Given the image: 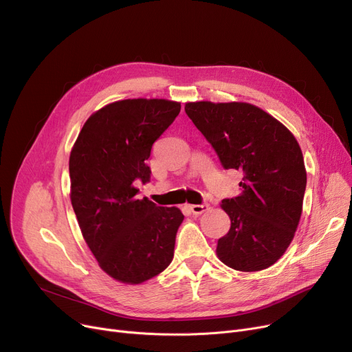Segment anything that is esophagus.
Wrapping results in <instances>:
<instances>
[{"label":"esophagus","instance_id":"34e87169","mask_svg":"<svg viewBox=\"0 0 352 352\" xmlns=\"http://www.w3.org/2000/svg\"><path fill=\"white\" fill-rule=\"evenodd\" d=\"M190 210L194 215H201L210 210V206L208 204H194V206H190Z\"/></svg>","mask_w":352,"mask_h":352}]
</instances>
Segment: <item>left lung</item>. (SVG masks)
I'll return each instance as SVG.
<instances>
[{
	"label": "left lung",
	"mask_w": 352,
	"mask_h": 352,
	"mask_svg": "<svg viewBox=\"0 0 352 352\" xmlns=\"http://www.w3.org/2000/svg\"><path fill=\"white\" fill-rule=\"evenodd\" d=\"M186 113L226 170L244 174L241 194L221 207L231 218L217 254L236 271H261L281 258L297 231L307 187L301 148L288 129L247 102H188Z\"/></svg>",
	"instance_id": "8db88e82"
}]
</instances>
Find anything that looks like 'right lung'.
<instances>
[{"mask_svg": "<svg viewBox=\"0 0 352 352\" xmlns=\"http://www.w3.org/2000/svg\"><path fill=\"white\" fill-rule=\"evenodd\" d=\"M168 100H122L84 124L69 155L71 204L100 267L124 284H141L174 256L184 215L175 207L137 199L134 181L148 182L153 144L177 116Z\"/></svg>", "mask_w": 352, "mask_h": 352, "instance_id": "1", "label": "right lung"}]
</instances>
